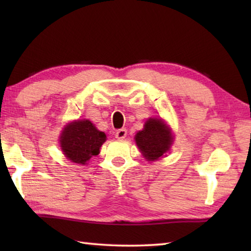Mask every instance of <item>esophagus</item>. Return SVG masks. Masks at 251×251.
Returning a JSON list of instances; mask_svg holds the SVG:
<instances>
[{
    "label": "esophagus",
    "mask_w": 251,
    "mask_h": 251,
    "mask_svg": "<svg viewBox=\"0 0 251 251\" xmlns=\"http://www.w3.org/2000/svg\"><path fill=\"white\" fill-rule=\"evenodd\" d=\"M126 135H127V130L125 128H121L116 131L115 137L117 139H124L126 137Z\"/></svg>",
    "instance_id": "esophagus-1"
}]
</instances>
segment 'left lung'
I'll return each instance as SVG.
<instances>
[{
    "instance_id": "1",
    "label": "left lung",
    "mask_w": 251,
    "mask_h": 251,
    "mask_svg": "<svg viewBox=\"0 0 251 251\" xmlns=\"http://www.w3.org/2000/svg\"><path fill=\"white\" fill-rule=\"evenodd\" d=\"M135 141L139 151L147 160H157L166 152L173 143L168 127L159 118H150L138 131Z\"/></svg>"
}]
</instances>
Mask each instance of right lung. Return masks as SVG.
Listing matches in <instances>:
<instances>
[{
  "mask_svg": "<svg viewBox=\"0 0 251 251\" xmlns=\"http://www.w3.org/2000/svg\"><path fill=\"white\" fill-rule=\"evenodd\" d=\"M105 141V133L100 131L87 120L71 123L59 138L64 155L73 163L82 165L86 164L93 156L99 155Z\"/></svg>",
  "mask_w": 251,
  "mask_h": 251,
  "instance_id": "right-lung-1",
  "label": "right lung"
}]
</instances>
